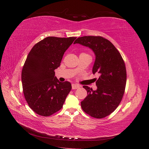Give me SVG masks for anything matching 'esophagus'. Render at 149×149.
Here are the masks:
<instances>
[{
    "label": "esophagus",
    "mask_w": 149,
    "mask_h": 149,
    "mask_svg": "<svg viewBox=\"0 0 149 149\" xmlns=\"http://www.w3.org/2000/svg\"><path fill=\"white\" fill-rule=\"evenodd\" d=\"M80 86H79L77 84H72V90H75V89H77V88H79Z\"/></svg>",
    "instance_id": "obj_1"
}]
</instances>
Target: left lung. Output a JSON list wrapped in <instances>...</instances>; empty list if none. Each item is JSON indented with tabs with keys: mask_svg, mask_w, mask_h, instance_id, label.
<instances>
[{
	"mask_svg": "<svg viewBox=\"0 0 149 149\" xmlns=\"http://www.w3.org/2000/svg\"><path fill=\"white\" fill-rule=\"evenodd\" d=\"M75 43L93 50L95 61L92 72L100 75L96 81V90L83 86L88 95L81 102V107L93 118H104L116 109L124 94L127 80L125 63L113 44L102 36L79 37Z\"/></svg>",
	"mask_w": 149,
	"mask_h": 149,
	"instance_id": "obj_1",
	"label": "left lung"
}]
</instances>
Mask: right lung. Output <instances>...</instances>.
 Instances as JSON below:
<instances>
[{"mask_svg": "<svg viewBox=\"0 0 149 149\" xmlns=\"http://www.w3.org/2000/svg\"><path fill=\"white\" fill-rule=\"evenodd\" d=\"M75 37H47L31 50L22 71L23 92L28 105L38 115L49 116L62 108L72 89L70 82H59L54 70Z\"/></svg>", "mask_w": 149, "mask_h": 149, "instance_id": "add662e5", "label": "right lung"}]
</instances>
